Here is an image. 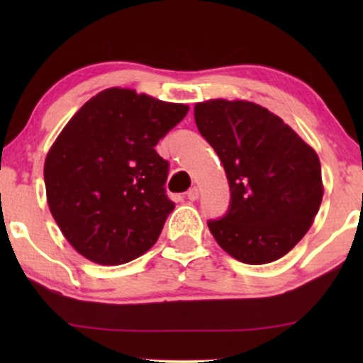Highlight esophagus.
Segmentation results:
<instances>
[{
	"label": "esophagus",
	"mask_w": 363,
	"mask_h": 363,
	"mask_svg": "<svg viewBox=\"0 0 363 363\" xmlns=\"http://www.w3.org/2000/svg\"><path fill=\"white\" fill-rule=\"evenodd\" d=\"M186 196H188V200H190V201L198 200V196H200V188H198V186L190 188V191L186 193Z\"/></svg>",
	"instance_id": "34e87169"
}]
</instances>
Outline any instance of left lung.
Returning a JSON list of instances; mask_svg holds the SVG:
<instances>
[{
  "label": "left lung",
  "mask_w": 363,
  "mask_h": 363,
  "mask_svg": "<svg viewBox=\"0 0 363 363\" xmlns=\"http://www.w3.org/2000/svg\"><path fill=\"white\" fill-rule=\"evenodd\" d=\"M195 122L220 157L231 190L226 216L208 221L213 238L246 264L287 255L309 231L324 196L314 148L255 102H198Z\"/></svg>",
  "instance_id": "obj_1"
}]
</instances>
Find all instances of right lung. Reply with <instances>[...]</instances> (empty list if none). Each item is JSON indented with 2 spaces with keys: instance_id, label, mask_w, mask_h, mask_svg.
Wrapping results in <instances>:
<instances>
[{
  "instance_id": "1",
  "label": "right lung",
  "mask_w": 363,
  "mask_h": 363,
  "mask_svg": "<svg viewBox=\"0 0 363 363\" xmlns=\"http://www.w3.org/2000/svg\"><path fill=\"white\" fill-rule=\"evenodd\" d=\"M188 108L111 87L66 123L46 155L44 183L51 215L79 255L118 266L155 245L175 208L155 145Z\"/></svg>"
}]
</instances>
